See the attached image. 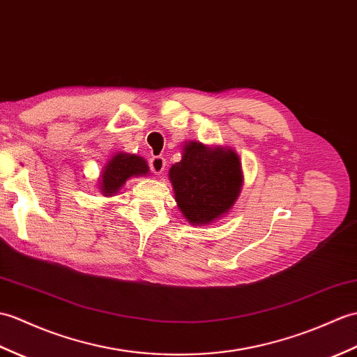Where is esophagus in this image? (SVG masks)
I'll use <instances>...</instances> for the list:
<instances>
[{
    "label": "esophagus",
    "instance_id": "34e87169",
    "mask_svg": "<svg viewBox=\"0 0 357 357\" xmlns=\"http://www.w3.org/2000/svg\"><path fill=\"white\" fill-rule=\"evenodd\" d=\"M165 165H167V162H165L162 156H153V158L149 161V167H151L155 175H161L165 170Z\"/></svg>",
    "mask_w": 357,
    "mask_h": 357
}]
</instances>
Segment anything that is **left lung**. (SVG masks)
<instances>
[{
	"label": "left lung",
	"mask_w": 357,
	"mask_h": 357,
	"mask_svg": "<svg viewBox=\"0 0 357 357\" xmlns=\"http://www.w3.org/2000/svg\"><path fill=\"white\" fill-rule=\"evenodd\" d=\"M176 202L192 225L210 223L234 205L242 188V165L234 151L188 143L169 172Z\"/></svg>",
	"instance_id": "8db88e82"
}]
</instances>
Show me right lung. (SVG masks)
<instances>
[{
	"mask_svg": "<svg viewBox=\"0 0 357 357\" xmlns=\"http://www.w3.org/2000/svg\"><path fill=\"white\" fill-rule=\"evenodd\" d=\"M149 167L146 161L137 155L119 153L105 165L100 190L105 196H112L130 176L146 175Z\"/></svg>",
	"mask_w": 357,
	"mask_h": 357,
	"instance_id": "right-lung-1",
	"label": "right lung"
}]
</instances>
